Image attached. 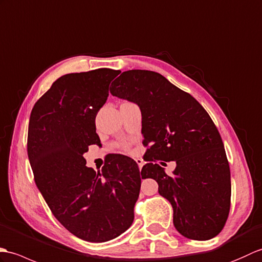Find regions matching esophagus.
I'll list each match as a JSON object with an SVG mask.
<instances>
[{
  "label": "esophagus",
  "mask_w": 262,
  "mask_h": 262,
  "mask_svg": "<svg viewBox=\"0 0 262 262\" xmlns=\"http://www.w3.org/2000/svg\"><path fill=\"white\" fill-rule=\"evenodd\" d=\"M136 161H137V164H138V166H139V169H141V168L143 167V161H142V159H137Z\"/></svg>",
  "instance_id": "34e87169"
}]
</instances>
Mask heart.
<instances>
[{
	"instance_id": "heart-1",
	"label": "heart",
	"mask_w": 262,
	"mask_h": 262,
	"mask_svg": "<svg viewBox=\"0 0 262 262\" xmlns=\"http://www.w3.org/2000/svg\"><path fill=\"white\" fill-rule=\"evenodd\" d=\"M123 148L126 150V149H129V144H127V143H125L124 144V146H123Z\"/></svg>"
}]
</instances>
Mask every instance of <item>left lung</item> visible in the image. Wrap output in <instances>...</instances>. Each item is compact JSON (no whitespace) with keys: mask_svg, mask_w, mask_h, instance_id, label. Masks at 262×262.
<instances>
[{"mask_svg":"<svg viewBox=\"0 0 262 262\" xmlns=\"http://www.w3.org/2000/svg\"><path fill=\"white\" fill-rule=\"evenodd\" d=\"M113 96L141 110L144 154L141 176L158 183L170 202L173 225L191 240H210L224 228L231 205V173L211 116L188 93L162 75L132 69L112 83ZM156 160L176 161L169 177Z\"/></svg>","mask_w":262,"mask_h":262,"instance_id":"left-lung-1","label":"left lung"}]
</instances>
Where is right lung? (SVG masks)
Here are the masks:
<instances>
[{
    "label": "right lung",
    "instance_id": "obj_1",
    "mask_svg": "<svg viewBox=\"0 0 262 262\" xmlns=\"http://www.w3.org/2000/svg\"><path fill=\"white\" fill-rule=\"evenodd\" d=\"M120 71L100 68L63 75L39 98L28 129L34 182L51 213L72 234L106 242L130 228L140 193L137 162L114 155L96 172L83 157L101 146L95 118Z\"/></svg>",
    "mask_w": 262,
    "mask_h": 262
}]
</instances>
